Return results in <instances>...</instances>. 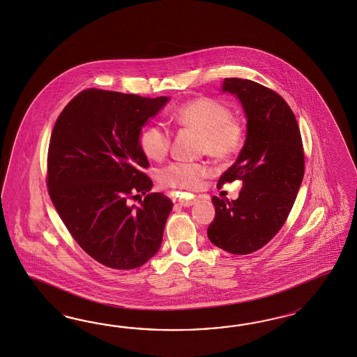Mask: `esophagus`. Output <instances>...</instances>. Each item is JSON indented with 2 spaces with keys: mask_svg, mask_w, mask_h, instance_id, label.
I'll return each mask as SVG.
<instances>
[{
  "mask_svg": "<svg viewBox=\"0 0 357 357\" xmlns=\"http://www.w3.org/2000/svg\"><path fill=\"white\" fill-rule=\"evenodd\" d=\"M195 202H197V198H195V197H190V198H181V199H178V204L183 206V207L193 206Z\"/></svg>",
  "mask_w": 357,
  "mask_h": 357,
  "instance_id": "34e87169",
  "label": "esophagus"
}]
</instances>
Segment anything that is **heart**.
Wrapping results in <instances>:
<instances>
[{"instance_id": "b5f03b06", "label": "heart", "mask_w": 357, "mask_h": 357, "mask_svg": "<svg viewBox=\"0 0 357 357\" xmlns=\"http://www.w3.org/2000/svg\"><path fill=\"white\" fill-rule=\"evenodd\" d=\"M174 123L185 129L201 132L199 150L218 160H227L238 153L244 144V125L232 117L231 108L214 98H198L178 105L174 112ZM172 144V132L162 123H150L139 134L143 153L162 160ZM210 168L204 163L176 162L160 171L159 180L167 188L197 190L202 186Z\"/></svg>"}]
</instances>
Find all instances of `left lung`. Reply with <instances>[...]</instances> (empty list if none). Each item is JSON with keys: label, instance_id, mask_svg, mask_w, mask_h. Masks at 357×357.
<instances>
[{"label": "left lung", "instance_id": "obj_1", "mask_svg": "<svg viewBox=\"0 0 357 357\" xmlns=\"http://www.w3.org/2000/svg\"><path fill=\"white\" fill-rule=\"evenodd\" d=\"M248 119L246 141L218 186L241 180L236 201L213 197L215 219L207 229L213 244L232 255H250L275 236L295 204L304 177L303 139L284 99L257 82L225 78Z\"/></svg>", "mask_w": 357, "mask_h": 357}]
</instances>
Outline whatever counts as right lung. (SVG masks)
I'll return each instance as SVG.
<instances>
[{
    "instance_id": "right-lung-1",
    "label": "right lung",
    "mask_w": 357,
    "mask_h": 357,
    "mask_svg": "<svg viewBox=\"0 0 357 357\" xmlns=\"http://www.w3.org/2000/svg\"><path fill=\"white\" fill-rule=\"evenodd\" d=\"M168 102L87 89L59 116L47 158L52 202L82 249L116 270L144 265L159 250L174 204L149 193V160L139 146L144 123ZM146 197L139 208L128 199Z\"/></svg>"
}]
</instances>
